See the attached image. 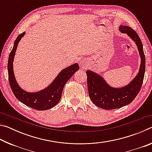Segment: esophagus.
Here are the masks:
<instances>
[{
	"label": "esophagus",
	"mask_w": 152,
	"mask_h": 152,
	"mask_svg": "<svg viewBox=\"0 0 152 152\" xmlns=\"http://www.w3.org/2000/svg\"><path fill=\"white\" fill-rule=\"evenodd\" d=\"M79 64H80V68L82 69H83V70L86 69V67L88 66V61L85 60V59H82V60H80Z\"/></svg>",
	"instance_id": "esophagus-1"
}]
</instances>
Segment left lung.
I'll return each instance as SVG.
<instances>
[{
	"label": "left lung",
	"instance_id": "obj_1",
	"mask_svg": "<svg viewBox=\"0 0 152 152\" xmlns=\"http://www.w3.org/2000/svg\"><path fill=\"white\" fill-rule=\"evenodd\" d=\"M119 29L126 33L137 47L141 63L137 75L129 83L122 87L110 86L101 74L86 70L89 97L92 102L102 109H119L131 103L140 92L145 69V58L143 45L137 33L129 26L120 25Z\"/></svg>",
	"mask_w": 152,
	"mask_h": 152
}]
</instances>
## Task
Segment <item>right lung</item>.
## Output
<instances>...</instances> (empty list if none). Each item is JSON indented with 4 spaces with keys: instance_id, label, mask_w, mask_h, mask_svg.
Listing matches in <instances>:
<instances>
[{
    "instance_id": "1",
    "label": "right lung",
    "mask_w": 152,
    "mask_h": 152,
    "mask_svg": "<svg viewBox=\"0 0 152 152\" xmlns=\"http://www.w3.org/2000/svg\"><path fill=\"white\" fill-rule=\"evenodd\" d=\"M25 35V32H23L17 37L15 41L13 48L9 54L8 74L10 86L15 97L22 103L38 110H48L55 107L60 102L66 83L74 73L79 70L78 64H74L63 69L53 81L46 88L37 92L25 91L17 82L13 70V61L18 44Z\"/></svg>"
}]
</instances>
